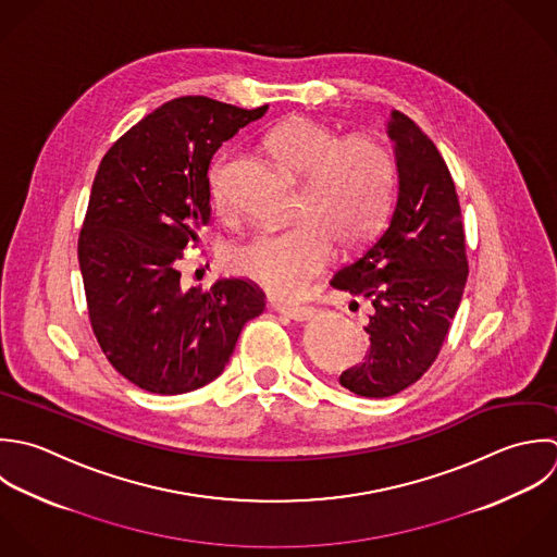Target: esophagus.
Wrapping results in <instances>:
<instances>
[{
  "mask_svg": "<svg viewBox=\"0 0 557 557\" xmlns=\"http://www.w3.org/2000/svg\"><path fill=\"white\" fill-rule=\"evenodd\" d=\"M282 314H286L288 319H293V321H299V323H304V321H310V319H314L317 314H319V310L317 308H312V306H288V308H277Z\"/></svg>",
  "mask_w": 557,
  "mask_h": 557,
  "instance_id": "1",
  "label": "esophagus"
}]
</instances>
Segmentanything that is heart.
<instances>
[{
	"instance_id": "1",
	"label": "heart",
	"mask_w": 557,
	"mask_h": 557,
	"mask_svg": "<svg viewBox=\"0 0 557 557\" xmlns=\"http://www.w3.org/2000/svg\"><path fill=\"white\" fill-rule=\"evenodd\" d=\"M267 147L282 169L304 182L297 216L286 230L253 234L230 253V267L277 299L299 297L325 269L332 243L354 249L369 240L386 216L395 160L373 138H343L336 129L308 116L277 125ZM210 199L227 203L225 158L210 169Z\"/></svg>"
}]
</instances>
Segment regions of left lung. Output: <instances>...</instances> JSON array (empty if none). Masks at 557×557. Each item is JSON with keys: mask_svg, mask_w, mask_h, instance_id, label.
I'll return each mask as SVG.
<instances>
[{"mask_svg": "<svg viewBox=\"0 0 557 557\" xmlns=\"http://www.w3.org/2000/svg\"><path fill=\"white\" fill-rule=\"evenodd\" d=\"M386 129L397 169L395 210L330 282L373 306L364 362L338 380L369 399L406 391L434 364L469 275L460 201L441 151L399 110L391 112Z\"/></svg>", "mask_w": 557, "mask_h": 557, "instance_id": "obj_1", "label": "left lung"}]
</instances>
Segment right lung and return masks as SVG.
<instances>
[{
    "label": "right lung",
    "instance_id": "add662e5",
    "mask_svg": "<svg viewBox=\"0 0 557 557\" xmlns=\"http://www.w3.org/2000/svg\"><path fill=\"white\" fill-rule=\"evenodd\" d=\"M264 112L199 95L171 99L97 169L77 240L88 317L108 362L143 391L180 395L210 384L245 323L264 310V293L247 280L182 290L177 271L210 219L214 151Z\"/></svg>",
    "mask_w": 557,
    "mask_h": 557
}]
</instances>
